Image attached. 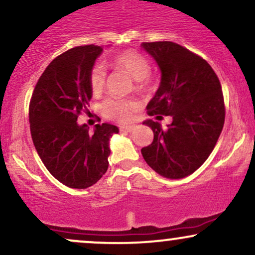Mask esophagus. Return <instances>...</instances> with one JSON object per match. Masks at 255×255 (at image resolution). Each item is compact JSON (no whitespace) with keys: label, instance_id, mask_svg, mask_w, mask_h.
Returning <instances> with one entry per match:
<instances>
[{"label":"esophagus","instance_id":"esophagus-1","mask_svg":"<svg viewBox=\"0 0 255 255\" xmlns=\"http://www.w3.org/2000/svg\"><path fill=\"white\" fill-rule=\"evenodd\" d=\"M120 129L122 131H133L135 129V126H121L120 127Z\"/></svg>","mask_w":255,"mask_h":255}]
</instances>
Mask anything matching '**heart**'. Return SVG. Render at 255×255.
<instances>
[{
  "instance_id": "heart-1",
  "label": "heart",
  "mask_w": 255,
  "mask_h": 255,
  "mask_svg": "<svg viewBox=\"0 0 255 255\" xmlns=\"http://www.w3.org/2000/svg\"><path fill=\"white\" fill-rule=\"evenodd\" d=\"M113 69L125 71L135 81L136 88H145L148 84V76L151 72V64L136 51H125L116 54L109 60ZM89 84L95 94L101 93L106 85V71L101 64H95L89 72ZM136 103L131 100H125L110 96L101 104V112L107 119L118 122H127L133 116Z\"/></svg>"
}]
</instances>
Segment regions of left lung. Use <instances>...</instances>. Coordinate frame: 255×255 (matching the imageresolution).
<instances>
[{
  "instance_id": "obj_1",
  "label": "left lung",
  "mask_w": 255,
  "mask_h": 255,
  "mask_svg": "<svg viewBox=\"0 0 255 255\" xmlns=\"http://www.w3.org/2000/svg\"><path fill=\"white\" fill-rule=\"evenodd\" d=\"M141 46L161 71L160 87L147 104V113L173 119L165 130L152 120L143 122L154 137L141 153L155 172L179 179L195 172L219 140L226 116L222 88L207 60L188 48L172 41Z\"/></svg>"
}]
</instances>
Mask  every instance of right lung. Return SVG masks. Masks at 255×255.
<instances>
[{"mask_svg": "<svg viewBox=\"0 0 255 255\" xmlns=\"http://www.w3.org/2000/svg\"><path fill=\"white\" fill-rule=\"evenodd\" d=\"M102 48L77 46L54 58L36 83L29 102V128L36 152L64 185L87 189L108 170L109 139L116 126L96 125L94 134L77 124L93 96L89 72Z\"/></svg>", "mask_w": 255, "mask_h": 255, "instance_id": "1", "label": "right lung"}]
</instances>
